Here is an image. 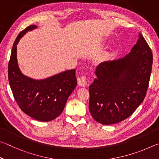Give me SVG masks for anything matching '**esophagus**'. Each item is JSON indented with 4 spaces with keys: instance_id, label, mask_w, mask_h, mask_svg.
<instances>
[{
    "instance_id": "34e87169",
    "label": "esophagus",
    "mask_w": 159,
    "mask_h": 159,
    "mask_svg": "<svg viewBox=\"0 0 159 159\" xmlns=\"http://www.w3.org/2000/svg\"><path fill=\"white\" fill-rule=\"evenodd\" d=\"M78 85L80 87H85L87 85V77L83 76L78 79Z\"/></svg>"
}]
</instances>
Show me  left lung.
Masks as SVG:
<instances>
[{"label":"left lung","instance_id":"left-lung-1","mask_svg":"<svg viewBox=\"0 0 159 159\" xmlns=\"http://www.w3.org/2000/svg\"><path fill=\"white\" fill-rule=\"evenodd\" d=\"M153 55L139 34L125 57L104 61L97 67V79L89 86V110L96 121L114 124L133 114L146 96Z\"/></svg>","mask_w":159,"mask_h":159}]
</instances>
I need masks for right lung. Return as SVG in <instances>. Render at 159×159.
I'll use <instances>...</instances> for the list:
<instances>
[{
  "label": "right lung",
  "mask_w": 159,
  "mask_h": 159,
  "mask_svg": "<svg viewBox=\"0 0 159 159\" xmlns=\"http://www.w3.org/2000/svg\"><path fill=\"white\" fill-rule=\"evenodd\" d=\"M31 25L15 39L8 63V80L16 102L21 111L40 121H50L62 113L67 99L77 85L76 70L71 69L48 79L36 80L21 73L17 61V45Z\"/></svg>",
  "instance_id": "obj_1"
}]
</instances>
